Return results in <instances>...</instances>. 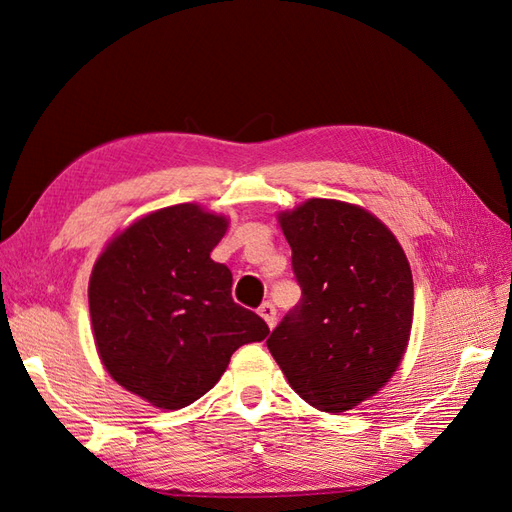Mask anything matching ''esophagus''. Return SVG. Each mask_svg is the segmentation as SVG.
Returning <instances> with one entry per match:
<instances>
[{
	"mask_svg": "<svg viewBox=\"0 0 512 512\" xmlns=\"http://www.w3.org/2000/svg\"><path fill=\"white\" fill-rule=\"evenodd\" d=\"M258 314L262 316V320H265V322L269 324V329H273V327H275V320H277V312H275V307H273V303H269V301H265V303H262V305L258 307Z\"/></svg>",
	"mask_w": 512,
	"mask_h": 512,
	"instance_id": "1",
	"label": "esophagus"
}]
</instances>
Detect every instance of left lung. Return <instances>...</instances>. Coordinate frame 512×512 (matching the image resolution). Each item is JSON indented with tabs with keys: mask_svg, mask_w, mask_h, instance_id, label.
Here are the masks:
<instances>
[{
	"mask_svg": "<svg viewBox=\"0 0 512 512\" xmlns=\"http://www.w3.org/2000/svg\"><path fill=\"white\" fill-rule=\"evenodd\" d=\"M301 301L267 346L309 406L344 412L389 382L406 352L414 286L408 258L378 218L312 198L280 215Z\"/></svg>",
	"mask_w": 512,
	"mask_h": 512,
	"instance_id": "1",
	"label": "left lung"
}]
</instances>
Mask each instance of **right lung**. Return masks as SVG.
<instances>
[{"label":"right lung","mask_w":512,"mask_h":512,"mask_svg":"<svg viewBox=\"0 0 512 512\" xmlns=\"http://www.w3.org/2000/svg\"><path fill=\"white\" fill-rule=\"evenodd\" d=\"M226 218L196 205L145 215L98 258L89 314L108 374L164 410L194 404L222 378L232 352L269 335L232 301V273L211 260Z\"/></svg>","instance_id":"right-lung-1"}]
</instances>
